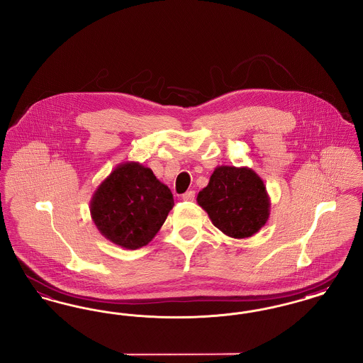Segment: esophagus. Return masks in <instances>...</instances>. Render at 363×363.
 <instances>
[{
    "label": "esophagus",
    "instance_id": "1",
    "mask_svg": "<svg viewBox=\"0 0 363 363\" xmlns=\"http://www.w3.org/2000/svg\"><path fill=\"white\" fill-rule=\"evenodd\" d=\"M182 199H184L185 201H193V200H194V191L189 190V191L184 193V194H182Z\"/></svg>",
    "mask_w": 363,
    "mask_h": 363
}]
</instances>
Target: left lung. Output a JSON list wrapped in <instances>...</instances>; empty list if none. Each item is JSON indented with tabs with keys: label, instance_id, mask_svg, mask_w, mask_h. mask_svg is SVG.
I'll return each mask as SVG.
<instances>
[{
	"label": "left lung",
	"instance_id": "8db88e82",
	"mask_svg": "<svg viewBox=\"0 0 363 363\" xmlns=\"http://www.w3.org/2000/svg\"><path fill=\"white\" fill-rule=\"evenodd\" d=\"M197 204L212 225L231 238H249L259 233L269 219L271 200L264 181L249 167L218 166Z\"/></svg>",
	"mask_w": 363,
	"mask_h": 363
}]
</instances>
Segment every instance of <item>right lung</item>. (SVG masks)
<instances>
[{
	"mask_svg": "<svg viewBox=\"0 0 363 363\" xmlns=\"http://www.w3.org/2000/svg\"><path fill=\"white\" fill-rule=\"evenodd\" d=\"M173 207L172 190L151 169L123 162L94 191L89 212L106 240L135 250L152 241Z\"/></svg>",
	"mask_w": 363,
	"mask_h": 363,
	"instance_id": "obj_1",
	"label": "right lung"
}]
</instances>
